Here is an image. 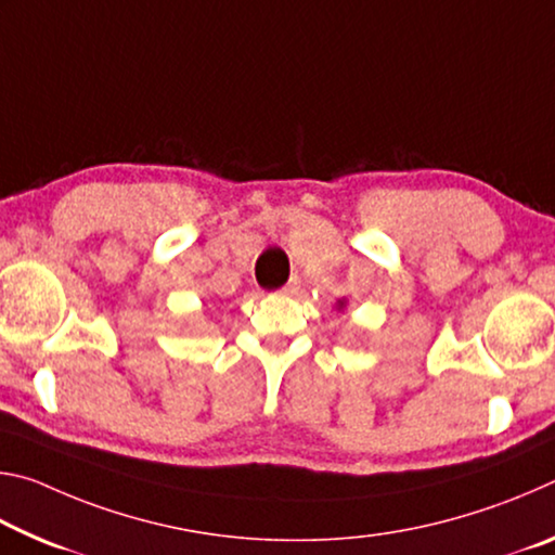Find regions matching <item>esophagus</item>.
Here are the masks:
<instances>
[{"label": "esophagus", "instance_id": "34e87169", "mask_svg": "<svg viewBox=\"0 0 555 555\" xmlns=\"http://www.w3.org/2000/svg\"><path fill=\"white\" fill-rule=\"evenodd\" d=\"M296 291H298V279H291L288 284L279 291V294L281 296H288V294H296Z\"/></svg>", "mask_w": 555, "mask_h": 555}]
</instances>
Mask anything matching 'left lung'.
Here are the masks:
<instances>
[{
    "instance_id": "left-lung-1",
    "label": "left lung",
    "mask_w": 555,
    "mask_h": 555,
    "mask_svg": "<svg viewBox=\"0 0 555 555\" xmlns=\"http://www.w3.org/2000/svg\"><path fill=\"white\" fill-rule=\"evenodd\" d=\"M343 308H345V298L337 300V311H343Z\"/></svg>"
}]
</instances>
